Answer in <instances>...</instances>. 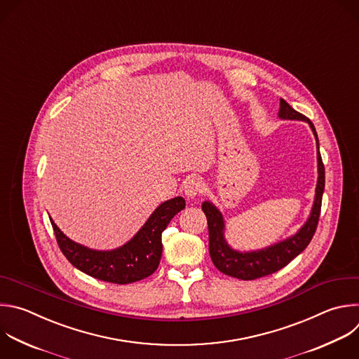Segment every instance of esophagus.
<instances>
[{
  "label": "esophagus",
  "mask_w": 359,
  "mask_h": 359,
  "mask_svg": "<svg viewBox=\"0 0 359 359\" xmlns=\"http://www.w3.org/2000/svg\"><path fill=\"white\" fill-rule=\"evenodd\" d=\"M183 190H184V194H186V197L190 200H193V198H196L197 196H200L201 193H203V190H204V184H203V182L200 180V179H189L187 182H184V184H183Z\"/></svg>",
  "instance_id": "esophagus-1"
}]
</instances>
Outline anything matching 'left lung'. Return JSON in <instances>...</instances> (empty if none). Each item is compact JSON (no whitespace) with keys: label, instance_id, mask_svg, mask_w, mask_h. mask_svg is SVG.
I'll list each match as a JSON object with an SVG mask.
<instances>
[{"label":"left lung","instance_id":"left-lung-1","mask_svg":"<svg viewBox=\"0 0 359 359\" xmlns=\"http://www.w3.org/2000/svg\"><path fill=\"white\" fill-rule=\"evenodd\" d=\"M279 118L306 121L316 137L318 179H317L316 196H314L311 212L307 221L303 224V226L294 235L287 238V240H283L278 244H273L259 251L240 252V251L232 250L225 241V236H224L225 222L219 210L211 201H204L201 204V208L207 217V224H208V251H210L211 261L219 272L231 278H236L241 280H254V279L264 278L280 271L292 259H294L300 252H303L307 248L318 224L321 198H323L324 184H325V173H324L321 155L318 151V137H317L316 128L307 116L293 109L283 98H280Z\"/></svg>","mask_w":359,"mask_h":359}]
</instances>
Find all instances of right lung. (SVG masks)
<instances>
[{
    "instance_id": "obj_1",
    "label": "right lung",
    "mask_w": 359,
    "mask_h": 359,
    "mask_svg": "<svg viewBox=\"0 0 359 359\" xmlns=\"http://www.w3.org/2000/svg\"><path fill=\"white\" fill-rule=\"evenodd\" d=\"M183 197L162 203L134 235V238L112 251H95L67 238L50 218L56 241L66 259L79 271L98 280L127 285L151 276L162 257V232L170 219L184 208Z\"/></svg>"
}]
</instances>
